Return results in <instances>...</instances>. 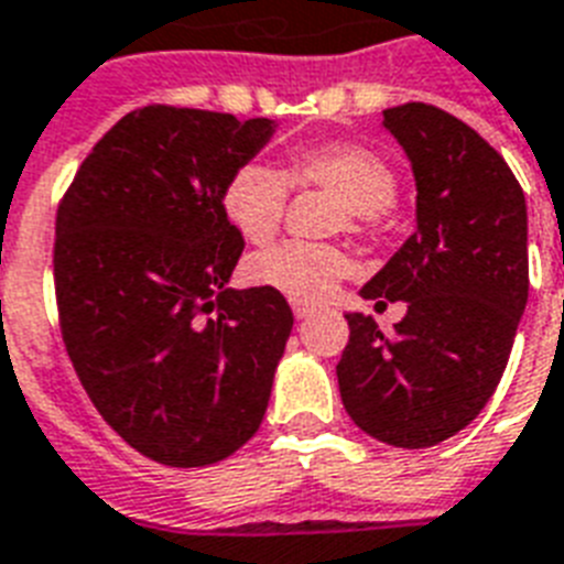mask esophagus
I'll return each mask as SVG.
<instances>
[{"label":"esophagus","mask_w":564,"mask_h":564,"mask_svg":"<svg viewBox=\"0 0 564 564\" xmlns=\"http://www.w3.org/2000/svg\"><path fill=\"white\" fill-rule=\"evenodd\" d=\"M292 313H295V318H299V322H304V318L313 316V307H307V304H299V301H295V304H292Z\"/></svg>","instance_id":"esophagus-1"}]
</instances>
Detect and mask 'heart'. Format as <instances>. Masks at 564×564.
I'll use <instances>...</instances> for the list:
<instances>
[{
  "mask_svg": "<svg viewBox=\"0 0 564 564\" xmlns=\"http://www.w3.org/2000/svg\"><path fill=\"white\" fill-rule=\"evenodd\" d=\"M292 189H325L343 202L339 228L369 234L383 219L398 195L392 166L366 145L318 143L304 145L286 158L278 172L269 163L248 161L221 189V210L239 237L265 246L278 237ZM354 269L351 254L339 246L283 242L260 251L246 263L248 281L299 301L318 304Z\"/></svg>",
  "mask_w": 564,
  "mask_h": 564,
  "instance_id": "1",
  "label": "heart"
}]
</instances>
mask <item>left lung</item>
<instances>
[{
  "mask_svg": "<svg viewBox=\"0 0 564 564\" xmlns=\"http://www.w3.org/2000/svg\"><path fill=\"white\" fill-rule=\"evenodd\" d=\"M415 175V234L360 290L406 301L386 336L348 313L336 366L351 421L377 442L433 447L468 427L509 362L530 290L527 202L507 161L463 119L410 101L383 110Z\"/></svg>",
  "mask_w": 564,
  "mask_h": 564,
  "instance_id": "obj_1",
  "label": "left lung"
}]
</instances>
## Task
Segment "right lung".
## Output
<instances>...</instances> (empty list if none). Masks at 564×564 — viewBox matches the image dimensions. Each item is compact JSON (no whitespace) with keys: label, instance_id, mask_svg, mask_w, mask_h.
I'll return each mask as SVG.
<instances>
[{"label":"right lung","instance_id":"add662e5","mask_svg":"<svg viewBox=\"0 0 564 564\" xmlns=\"http://www.w3.org/2000/svg\"><path fill=\"white\" fill-rule=\"evenodd\" d=\"M272 134V119L131 110L57 207L66 354L101 419L154 463H219L269 406L292 310L281 292L228 286L246 242L221 189Z\"/></svg>","mask_w":564,"mask_h":564}]
</instances>
